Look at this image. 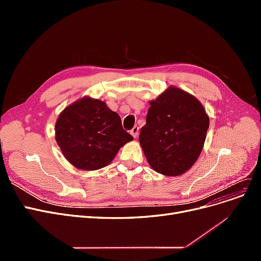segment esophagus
<instances>
[{
    "label": "esophagus",
    "instance_id": "1",
    "mask_svg": "<svg viewBox=\"0 0 261 261\" xmlns=\"http://www.w3.org/2000/svg\"><path fill=\"white\" fill-rule=\"evenodd\" d=\"M138 133H139V127H137V126H135V127H134V128L130 130V134H132V136H133L134 138H137Z\"/></svg>",
    "mask_w": 261,
    "mask_h": 261
}]
</instances>
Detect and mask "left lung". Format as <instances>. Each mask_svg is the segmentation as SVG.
<instances>
[{"label": "left lung", "mask_w": 261, "mask_h": 261, "mask_svg": "<svg viewBox=\"0 0 261 261\" xmlns=\"http://www.w3.org/2000/svg\"><path fill=\"white\" fill-rule=\"evenodd\" d=\"M149 103L146 125L139 134L146 159L158 173L181 175L198 159L209 116L194 96L173 86Z\"/></svg>", "instance_id": "obj_1"}]
</instances>
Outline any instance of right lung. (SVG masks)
<instances>
[{
    "label": "right lung",
    "mask_w": 261,
    "mask_h": 261,
    "mask_svg": "<svg viewBox=\"0 0 261 261\" xmlns=\"http://www.w3.org/2000/svg\"><path fill=\"white\" fill-rule=\"evenodd\" d=\"M133 139L123 129L120 115L99 99L77 100L63 110L55 123V140L63 155L84 171L107 167Z\"/></svg>",
    "instance_id": "1"
}]
</instances>
